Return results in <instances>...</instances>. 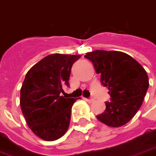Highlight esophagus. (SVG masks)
Wrapping results in <instances>:
<instances>
[{
    "mask_svg": "<svg viewBox=\"0 0 156 156\" xmlns=\"http://www.w3.org/2000/svg\"><path fill=\"white\" fill-rule=\"evenodd\" d=\"M83 99L86 101H87V102H89V103H92V102L94 101V99H87V98H83Z\"/></svg>",
    "mask_w": 156,
    "mask_h": 156,
    "instance_id": "esophagus-1",
    "label": "esophagus"
}]
</instances>
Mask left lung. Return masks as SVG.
Masks as SVG:
<instances>
[{"instance_id":"1","label":"left lung","mask_w":156,"mask_h":156,"mask_svg":"<svg viewBox=\"0 0 156 156\" xmlns=\"http://www.w3.org/2000/svg\"><path fill=\"white\" fill-rule=\"evenodd\" d=\"M88 58L101 82L108 87L111 101L97 118L111 127H120L130 122L142 105L149 87L146 70L130 55L120 51L94 50L84 56Z\"/></svg>"}]
</instances>
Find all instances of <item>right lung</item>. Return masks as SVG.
Listing matches in <instances>:
<instances>
[{"mask_svg": "<svg viewBox=\"0 0 156 156\" xmlns=\"http://www.w3.org/2000/svg\"><path fill=\"white\" fill-rule=\"evenodd\" d=\"M81 55H49L25 75L20 105L26 123L35 136L47 141L59 139L69 129L71 108L77 99L61 96L69 86L73 63Z\"/></svg>", "mask_w": 156, "mask_h": 156, "instance_id": "obj_1", "label": "right lung"}]
</instances>
